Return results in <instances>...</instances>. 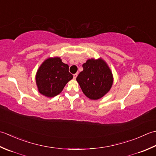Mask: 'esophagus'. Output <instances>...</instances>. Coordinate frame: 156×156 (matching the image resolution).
Segmentation results:
<instances>
[{"instance_id":"34e87169","label":"esophagus","mask_w":156,"mask_h":156,"mask_svg":"<svg viewBox=\"0 0 156 156\" xmlns=\"http://www.w3.org/2000/svg\"><path fill=\"white\" fill-rule=\"evenodd\" d=\"M77 75H78V73H75V74L73 75L74 79H76V78H77Z\"/></svg>"}]
</instances>
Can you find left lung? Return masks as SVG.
<instances>
[{
    "instance_id": "1",
    "label": "left lung",
    "mask_w": 156,
    "mask_h": 156,
    "mask_svg": "<svg viewBox=\"0 0 156 156\" xmlns=\"http://www.w3.org/2000/svg\"><path fill=\"white\" fill-rule=\"evenodd\" d=\"M77 81L82 91L91 100H96L106 95L112 87L113 75L107 63L101 58L88 59Z\"/></svg>"
}]
</instances>
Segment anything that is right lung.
<instances>
[{"mask_svg": "<svg viewBox=\"0 0 156 156\" xmlns=\"http://www.w3.org/2000/svg\"><path fill=\"white\" fill-rule=\"evenodd\" d=\"M72 79L73 75L69 72V65L63 63L59 57L44 60L36 75L38 91L48 98L58 95Z\"/></svg>", "mask_w": 156, "mask_h": 156, "instance_id": "add662e5", "label": "right lung"}]
</instances>
